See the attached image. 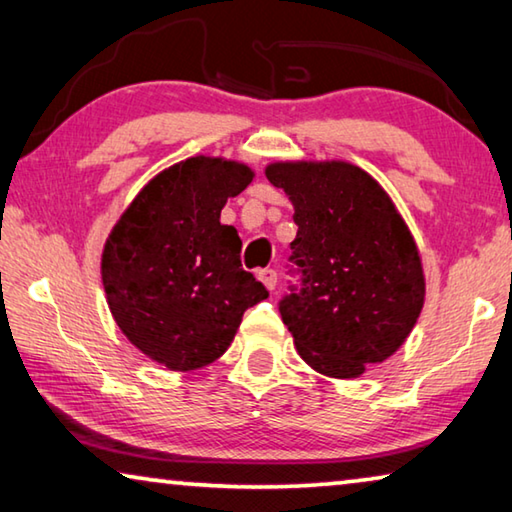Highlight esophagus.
I'll return each mask as SVG.
<instances>
[{"label":"esophagus","mask_w":512,"mask_h":512,"mask_svg":"<svg viewBox=\"0 0 512 512\" xmlns=\"http://www.w3.org/2000/svg\"><path fill=\"white\" fill-rule=\"evenodd\" d=\"M257 277H259V280H262L264 282V287L266 289H275V284H277V273L273 271V268H262V271H259L257 273Z\"/></svg>","instance_id":"obj_1"}]
</instances>
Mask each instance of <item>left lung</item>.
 Instances as JSON below:
<instances>
[{
    "label": "left lung",
    "mask_w": 512,
    "mask_h": 512,
    "mask_svg": "<svg viewBox=\"0 0 512 512\" xmlns=\"http://www.w3.org/2000/svg\"><path fill=\"white\" fill-rule=\"evenodd\" d=\"M266 178L293 203L298 235L280 300L298 354L327 377L391 357L424 305L422 262L388 194L348 162H280Z\"/></svg>",
    "instance_id": "8db88e82"
}]
</instances>
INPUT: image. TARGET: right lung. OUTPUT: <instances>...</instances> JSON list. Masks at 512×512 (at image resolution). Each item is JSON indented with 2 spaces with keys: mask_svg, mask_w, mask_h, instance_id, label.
<instances>
[{
  "mask_svg": "<svg viewBox=\"0 0 512 512\" xmlns=\"http://www.w3.org/2000/svg\"><path fill=\"white\" fill-rule=\"evenodd\" d=\"M253 180L246 164L189 158L158 173L121 214L101 257L121 332L169 370L221 357L248 307L268 298L241 268V239L221 225L230 196Z\"/></svg>",
  "mask_w": 512,
  "mask_h": 512,
  "instance_id": "1",
  "label": "right lung"
}]
</instances>
